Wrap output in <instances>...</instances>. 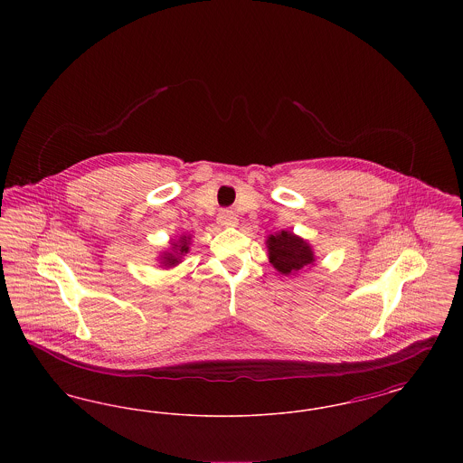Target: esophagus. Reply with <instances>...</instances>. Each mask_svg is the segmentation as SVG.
I'll list each match as a JSON object with an SVG mask.
<instances>
[{
    "instance_id": "1",
    "label": "esophagus",
    "mask_w": 463,
    "mask_h": 463,
    "mask_svg": "<svg viewBox=\"0 0 463 463\" xmlns=\"http://www.w3.org/2000/svg\"><path fill=\"white\" fill-rule=\"evenodd\" d=\"M217 222L221 223L222 227H234V225H238V219H236L232 210H222L219 217H217Z\"/></svg>"
}]
</instances>
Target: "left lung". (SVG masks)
Returning a JSON list of instances; mask_svg holds the SVG:
<instances>
[{
	"label": "left lung",
	"instance_id": "1",
	"mask_svg": "<svg viewBox=\"0 0 463 463\" xmlns=\"http://www.w3.org/2000/svg\"><path fill=\"white\" fill-rule=\"evenodd\" d=\"M265 246L269 262L283 276H297L316 264L310 242L287 229L267 236Z\"/></svg>",
	"mask_w": 463,
	"mask_h": 463
}]
</instances>
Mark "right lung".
<instances>
[{"label": "right lung", "instance_id": "right-lung-1", "mask_svg": "<svg viewBox=\"0 0 463 463\" xmlns=\"http://www.w3.org/2000/svg\"><path fill=\"white\" fill-rule=\"evenodd\" d=\"M191 240H193L191 234H182V236H178V240H172L170 246L166 250H163L157 257L159 267L170 269V267L180 264L182 259L189 253V248L193 242Z\"/></svg>", "mask_w": 463, "mask_h": 463}]
</instances>
